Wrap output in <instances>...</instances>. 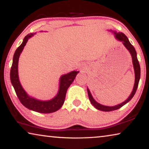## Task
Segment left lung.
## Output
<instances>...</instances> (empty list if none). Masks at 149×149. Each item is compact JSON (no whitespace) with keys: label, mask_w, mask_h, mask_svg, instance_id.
<instances>
[{"label":"left lung","mask_w":149,"mask_h":149,"mask_svg":"<svg viewBox=\"0 0 149 149\" xmlns=\"http://www.w3.org/2000/svg\"><path fill=\"white\" fill-rule=\"evenodd\" d=\"M108 31L112 32V33L114 35V37L116 39L122 42V44L124 45V47L126 48V49L129 51V52L131 54V56H132L133 69H134V72H135V83H134V86H133L132 92L131 93L130 95L128 97L127 99L125 100H124L123 102L120 103V104H118L115 105V106H112V107L102 105L96 101L94 98H93V97L92 96L91 93V91H89V88L87 87L88 95H89V100H90L91 103V104L95 108H97V109L101 110V111H104V112H110V111L118 110V109H119V108H120L121 107H122L123 106H124L125 104H127V102H129L130 100H132V99L134 95L135 94V92H136V91H137L138 85H139V82L140 76H141L140 65H139V61H138L137 52H136V50L135 49L134 47H133V45L130 43L129 39H128V38L126 37V35L124 33H122V32L118 33L116 31H112V29L108 30Z\"/></svg>","instance_id":"1"}]
</instances>
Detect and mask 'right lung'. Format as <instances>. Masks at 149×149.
I'll list each match as a JSON object with an SVG mask.
<instances>
[{
	"label": "right lung",
	"instance_id": "obj_1",
	"mask_svg": "<svg viewBox=\"0 0 149 149\" xmlns=\"http://www.w3.org/2000/svg\"><path fill=\"white\" fill-rule=\"evenodd\" d=\"M41 32L42 31H41ZM36 33H29L25 37L21 45L15 51L10 70V81L17 97L25 107L37 112L49 114L58 110L62 107L65 100L67 90L74 81L79 71H72L60 76L59 79L58 91L56 96L52 99L47 100H39L27 94L19 81L18 61L20 54L23 51L27 42Z\"/></svg>",
	"mask_w": 149,
	"mask_h": 149
}]
</instances>
